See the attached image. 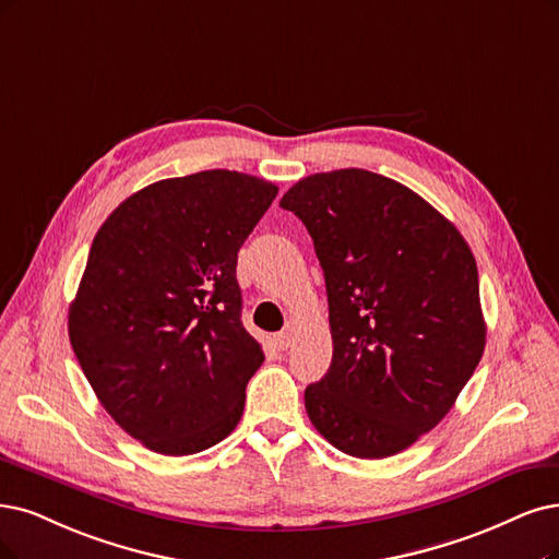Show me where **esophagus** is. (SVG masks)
I'll use <instances>...</instances> for the list:
<instances>
[{"label":"esophagus","instance_id":"esophagus-1","mask_svg":"<svg viewBox=\"0 0 559 559\" xmlns=\"http://www.w3.org/2000/svg\"><path fill=\"white\" fill-rule=\"evenodd\" d=\"M274 347L276 349H281V353H283V349H287V347H290V343H293V334L290 332H278V334H274Z\"/></svg>","mask_w":559,"mask_h":559}]
</instances>
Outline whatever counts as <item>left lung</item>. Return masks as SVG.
Returning <instances> with one entry per match:
<instances>
[{"mask_svg":"<svg viewBox=\"0 0 559 559\" xmlns=\"http://www.w3.org/2000/svg\"><path fill=\"white\" fill-rule=\"evenodd\" d=\"M313 237L334 357L304 403L320 436L386 459L436 428L486 347L467 241L407 186L347 168L299 179L281 200Z\"/></svg>","mask_w":559,"mask_h":559,"instance_id":"8db88e82","label":"left lung"}]
</instances>
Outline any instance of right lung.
<instances>
[{
	"label": "right lung",
	"mask_w": 559,
	"mask_h": 559,
	"mask_svg": "<svg viewBox=\"0 0 559 559\" xmlns=\"http://www.w3.org/2000/svg\"><path fill=\"white\" fill-rule=\"evenodd\" d=\"M276 193L235 170L163 179L92 241L73 353L108 415L163 456L210 449L241 419L264 353L241 324L237 253Z\"/></svg>",
	"instance_id": "right-lung-1"
}]
</instances>
